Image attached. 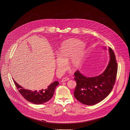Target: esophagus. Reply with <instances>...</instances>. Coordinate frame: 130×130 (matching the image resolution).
<instances>
[{"mask_svg":"<svg viewBox=\"0 0 130 130\" xmlns=\"http://www.w3.org/2000/svg\"><path fill=\"white\" fill-rule=\"evenodd\" d=\"M69 79H70V78H69V77H64V78H63L62 79L61 82H66V81H67V80H69Z\"/></svg>","mask_w":130,"mask_h":130,"instance_id":"obj_1","label":"esophagus"}]
</instances>
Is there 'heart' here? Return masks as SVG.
Returning a JSON list of instances; mask_svg holds the SVG:
<instances>
[{
  "label": "heart",
  "instance_id": "obj_1",
  "mask_svg": "<svg viewBox=\"0 0 130 130\" xmlns=\"http://www.w3.org/2000/svg\"><path fill=\"white\" fill-rule=\"evenodd\" d=\"M84 43L77 39H70L63 42L58 48L56 64L58 70L62 71L66 67L67 61L71 58V64L75 69L81 63Z\"/></svg>",
  "mask_w": 130,
  "mask_h": 130
}]
</instances>
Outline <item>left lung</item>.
I'll use <instances>...</instances> for the list:
<instances>
[{
	"label": "left lung",
	"mask_w": 130,
	"mask_h": 130,
	"mask_svg": "<svg viewBox=\"0 0 130 130\" xmlns=\"http://www.w3.org/2000/svg\"><path fill=\"white\" fill-rule=\"evenodd\" d=\"M110 60L105 71L100 75L88 77L78 71L74 73L76 83L74 90L75 99L81 103L92 106L105 99L111 92L115 83L118 71L116 56L111 47L109 48Z\"/></svg>",
	"instance_id": "1"
}]
</instances>
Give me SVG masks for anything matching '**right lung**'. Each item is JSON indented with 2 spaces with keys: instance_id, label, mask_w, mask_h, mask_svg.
<instances>
[{
  "instance_id": "add662e5",
  "label": "right lung",
  "mask_w": 130,
  "mask_h": 130,
  "mask_svg": "<svg viewBox=\"0 0 130 130\" xmlns=\"http://www.w3.org/2000/svg\"><path fill=\"white\" fill-rule=\"evenodd\" d=\"M13 80L22 96L27 101L36 105L44 104L51 100L54 95L56 87L59 85L57 81H55L44 89L31 91L23 89L13 79Z\"/></svg>"
}]
</instances>
